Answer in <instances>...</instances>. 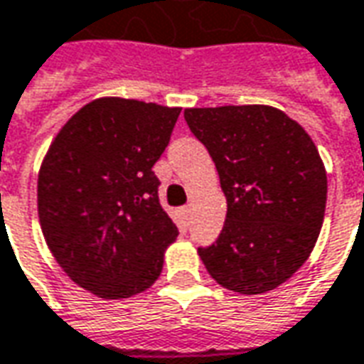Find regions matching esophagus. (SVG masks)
I'll return each instance as SVG.
<instances>
[{"instance_id": "esophagus-1", "label": "esophagus", "mask_w": 364, "mask_h": 364, "mask_svg": "<svg viewBox=\"0 0 364 364\" xmlns=\"http://www.w3.org/2000/svg\"><path fill=\"white\" fill-rule=\"evenodd\" d=\"M180 214L184 216V220H190V214H192L190 206H182V208H180Z\"/></svg>"}]
</instances>
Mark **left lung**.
<instances>
[{
    "instance_id": "1",
    "label": "left lung",
    "mask_w": 364,
    "mask_h": 364,
    "mask_svg": "<svg viewBox=\"0 0 364 364\" xmlns=\"http://www.w3.org/2000/svg\"><path fill=\"white\" fill-rule=\"evenodd\" d=\"M226 196L218 240L198 255L210 277L240 294L277 289L304 264L321 234L326 170L313 138L262 104L186 108Z\"/></svg>"
}]
</instances>
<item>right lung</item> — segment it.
<instances>
[{"instance_id":"add662e5","label":"right lung","mask_w":364,"mask_h":364,"mask_svg":"<svg viewBox=\"0 0 364 364\" xmlns=\"http://www.w3.org/2000/svg\"><path fill=\"white\" fill-rule=\"evenodd\" d=\"M180 108L97 97L63 124L38 176V214L58 264L100 299H130L162 272L178 228L154 164Z\"/></svg>"}]
</instances>
